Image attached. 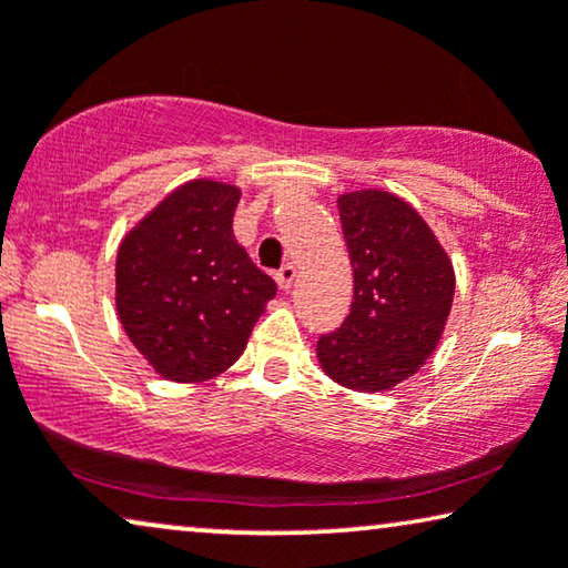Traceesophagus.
Listing matches in <instances>:
<instances>
[{
  "label": "esophagus",
  "mask_w": 568,
  "mask_h": 568,
  "mask_svg": "<svg viewBox=\"0 0 568 568\" xmlns=\"http://www.w3.org/2000/svg\"><path fill=\"white\" fill-rule=\"evenodd\" d=\"M294 276H297V268H294L292 263H284V266L276 271V284L282 286V290H290L292 282H294Z\"/></svg>",
  "instance_id": "obj_1"
}]
</instances>
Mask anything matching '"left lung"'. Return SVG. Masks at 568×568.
I'll list each match as a JSON object with an SVG mask.
<instances>
[{
  "label": "left lung",
  "mask_w": 568,
  "mask_h": 568,
  "mask_svg": "<svg viewBox=\"0 0 568 568\" xmlns=\"http://www.w3.org/2000/svg\"><path fill=\"white\" fill-rule=\"evenodd\" d=\"M354 302L341 328L323 333L317 359L359 393L390 390L416 375L445 331L455 271L418 212L387 191L338 199Z\"/></svg>",
  "instance_id": "left-lung-1"
}]
</instances>
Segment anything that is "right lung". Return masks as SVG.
Returning a JSON list of instances; mask_svg holds the SVG:
<instances>
[{
  "mask_svg": "<svg viewBox=\"0 0 568 568\" xmlns=\"http://www.w3.org/2000/svg\"><path fill=\"white\" fill-rule=\"evenodd\" d=\"M240 189L191 181L123 237L115 310L144 359L175 383H201L235 364L274 300V278L232 232Z\"/></svg>",
  "mask_w": 568,
  "mask_h": 568,
  "instance_id": "1",
  "label": "right lung"
}]
</instances>
